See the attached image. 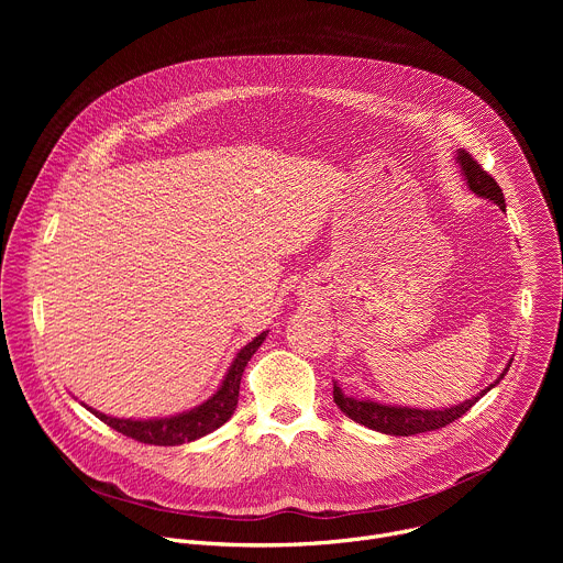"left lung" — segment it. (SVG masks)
<instances>
[{
	"label": "left lung",
	"mask_w": 563,
	"mask_h": 563,
	"mask_svg": "<svg viewBox=\"0 0 563 563\" xmlns=\"http://www.w3.org/2000/svg\"><path fill=\"white\" fill-rule=\"evenodd\" d=\"M456 163L463 172V178H465L470 191H474L481 198H488V200L497 202L499 209L506 211V200H504L501 187L497 185V180L488 172L481 169V165L470 155V151L459 148L456 151ZM510 365H512V358L490 387H486L484 391H478L476 396L463 400L461 406H452V408H443V410H417V408H400V406H383V404H376V400H369V398L367 400L352 398V396L343 394V389L339 387L336 380H334V404L341 408V412L345 417H350L352 421H356V423H361L369 430L391 434V437H412V434L445 428L452 421H456L459 417H463L476 404L478 398H484L486 391H490L506 376Z\"/></svg>",
	"instance_id": "left-lung-1"
}]
</instances>
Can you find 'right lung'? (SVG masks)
<instances>
[{
  "mask_svg": "<svg viewBox=\"0 0 563 563\" xmlns=\"http://www.w3.org/2000/svg\"><path fill=\"white\" fill-rule=\"evenodd\" d=\"M267 339V332L258 334L252 343H247L243 350L238 352V356L233 358L222 385L218 387V391L213 396H209L202 406L176 415V417H167V419H148V421H133V419H115V417H107L93 408L91 410L100 421H104L109 428H113L115 432L131 437L140 443H148V445H183L189 441H196L213 430H218L220 426H224L235 406H238V391H240V378H243V372L250 363V358L256 354V350L263 345V341Z\"/></svg>",
  "mask_w": 563,
  "mask_h": 563,
  "instance_id": "right-lung-1",
  "label": "right lung"
}]
</instances>
